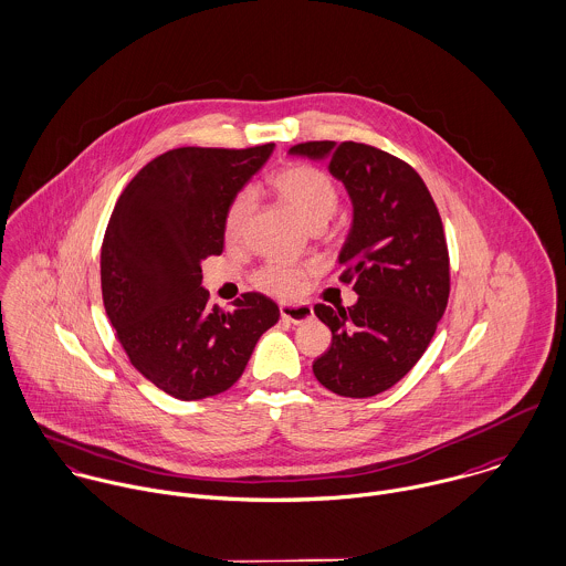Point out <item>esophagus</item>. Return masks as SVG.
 <instances>
[{
	"label": "esophagus",
	"mask_w": 566,
	"mask_h": 566,
	"mask_svg": "<svg viewBox=\"0 0 566 566\" xmlns=\"http://www.w3.org/2000/svg\"><path fill=\"white\" fill-rule=\"evenodd\" d=\"M281 318L287 321V323H294V325H301V323H307L314 318V310L310 305H290V303H283L281 305Z\"/></svg>",
	"instance_id": "esophagus-1"
}]
</instances>
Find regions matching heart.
I'll return each mask as SVG.
<instances>
[{
	"mask_svg": "<svg viewBox=\"0 0 566 566\" xmlns=\"http://www.w3.org/2000/svg\"><path fill=\"white\" fill-rule=\"evenodd\" d=\"M270 189L274 190L305 226H323L338 206V187L321 169L310 165H292L268 178ZM252 210V195L248 190L239 192L223 219V232L228 239H237L243 230V223ZM303 270L290 261H270L256 272V285L265 292L287 296L294 294L301 285Z\"/></svg>",
	"mask_w": 566,
	"mask_h": 566,
	"instance_id": "1",
	"label": "heart"
}]
</instances>
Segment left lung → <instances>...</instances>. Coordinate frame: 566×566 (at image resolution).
<instances>
[{
    "instance_id": "obj_1",
    "label": "left lung",
    "mask_w": 566,
    "mask_h": 566,
    "mask_svg": "<svg viewBox=\"0 0 566 566\" xmlns=\"http://www.w3.org/2000/svg\"><path fill=\"white\" fill-rule=\"evenodd\" d=\"M290 156L327 163L354 208L338 263L358 301L314 307L332 329L314 376L336 395L374 397L417 365L446 312L450 261L439 210L417 171L376 147L323 140Z\"/></svg>"
}]
</instances>
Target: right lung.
<instances>
[{
  "label": "right lung",
  "instance_id": "add662e5",
  "mask_svg": "<svg viewBox=\"0 0 566 566\" xmlns=\"http://www.w3.org/2000/svg\"><path fill=\"white\" fill-rule=\"evenodd\" d=\"M274 145L182 147L151 160L116 201L103 250V303L132 365L160 390L203 399L228 390L279 305L248 292L208 307L201 261L223 250L226 212Z\"/></svg>",
  "mask_w": 566,
  "mask_h": 566
}]
</instances>
